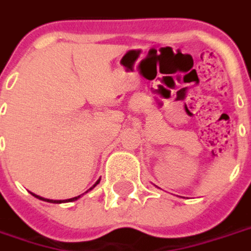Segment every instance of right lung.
Instances as JSON below:
<instances>
[{
	"mask_svg": "<svg viewBox=\"0 0 251 251\" xmlns=\"http://www.w3.org/2000/svg\"><path fill=\"white\" fill-rule=\"evenodd\" d=\"M99 182H100V179L96 180L95 185L91 187L89 190H92V189H94V187H95L96 185L99 183ZM31 194H32V196H35L36 199L42 200V201H47V202H52V204H61V202H68V201H76L77 199H80V196H77V197H73V199H69V200H49V199H43V197H40V196H36V194H34V193H31Z\"/></svg>",
	"mask_w": 251,
	"mask_h": 251,
	"instance_id": "right-lung-1",
	"label": "right lung"
}]
</instances>
